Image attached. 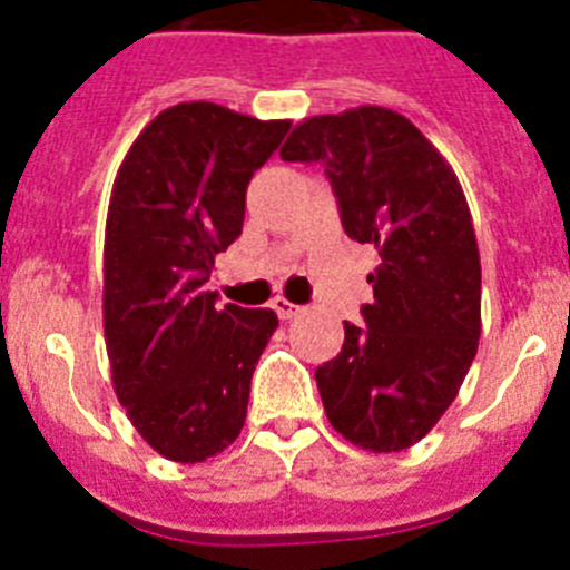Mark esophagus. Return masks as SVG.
I'll return each instance as SVG.
<instances>
[{
    "mask_svg": "<svg viewBox=\"0 0 570 570\" xmlns=\"http://www.w3.org/2000/svg\"><path fill=\"white\" fill-rule=\"evenodd\" d=\"M271 308L276 311V316L279 320H294V316H299V305H294L291 299H285V296H276L274 302H271Z\"/></svg>",
    "mask_w": 570,
    "mask_h": 570,
    "instance_id": "34e87169",
    "label": "esophagus"
}]
</instances>
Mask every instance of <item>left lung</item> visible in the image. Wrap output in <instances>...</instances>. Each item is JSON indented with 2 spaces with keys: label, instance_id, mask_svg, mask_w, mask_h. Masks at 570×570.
<instances>
[{
  "label": "left lung",
  "instance_id": "obj_1",
  "mask_svg": "<svg viewBox=\"0 0 570 570\" xmlns=\"http://www.w3.org/2000/svg\"><path fill=\"white\" fill-rule=\"evenodd\" d=\"M279 156L325 165L345 234L380 254L365 325L345 322L340 356L316 367L325 414L362 451H405L456 400L480 345V248L460 179L380 105L311 116Z\"/></svg>",
  "mask_w": 570,
  "mask_h": 570
}]
</instances>
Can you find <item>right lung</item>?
<instances>
[{"label": "right lung", "mask_w": 570, "mask_h": 570, "mask_svg": "<svg viewBox=\"0 0 570 570\" xmlns=\"http://www.w3.org/2000/svg\"><path fill=\"white\" fill-rule=\"evenodd\" d=\"M288 119L179 102L150 119L116 170L102 254V320L116 400L170 462H205L239 436L268 308H216L214 259L242 234L245 190Z\"/></svg>", "instance_id": "obj_1"}]
</instances>
